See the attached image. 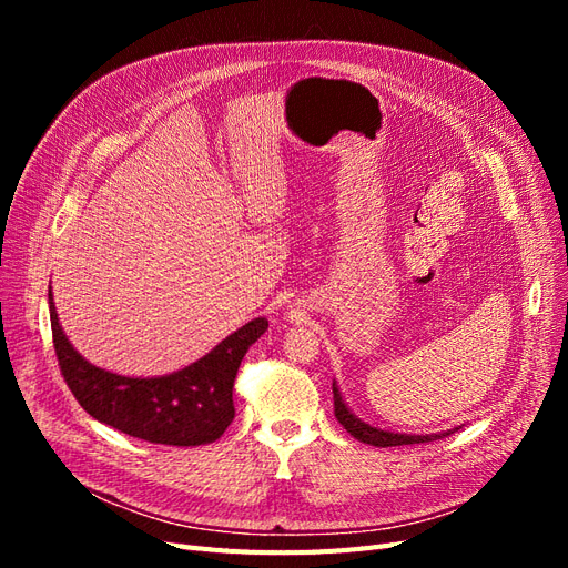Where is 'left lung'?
Masks as SVG:
<instances>
[{
    "label": "left lung",
    "instance_id": "obj_1",
    "mask_svg": "<svg viewBox=\"0 0 568 568\" xmlns=\"http://www.w3.org/2000/svg\"><path fill=\"white\" fill-rule=\"evenodd\" d=\"M334 390V415L338 419V424L346 428V432L357 438L359 443H367L374 445V448H393V445H412V443H428V440H438L455 434L459 426L448 428V432H438V434H398V432H386V428L379 426H372L367 422L359 419L355 412L348 407L346 398H343V393L334 379L332 384Z\"/></svg>",
    "mask_w": 568,
    "mask_h": 568
}]
</instances>
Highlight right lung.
I'll use <instances>...</instances> for the list:
<instances>
[{
    "instance_id": "1",
    "label": "right lung",
    "mask_w": 568,
    "mask_h": 568,
    "mask_svg": "<svg viewBox=\"0 0 568 568\" xmlns=\"http://www.w3.org/2000/svg\"><path fill=\"white\" fill-rule=\"evenodd\" d=\"M49 317L63 379L84 412L132 438L161 445H205L225 434L234 419L232 388L239 365L267 332V320L255 317L178 372L125 376L92 365L73 348L59 322L51 286Z\"/></svg>"
}]
</instances>
